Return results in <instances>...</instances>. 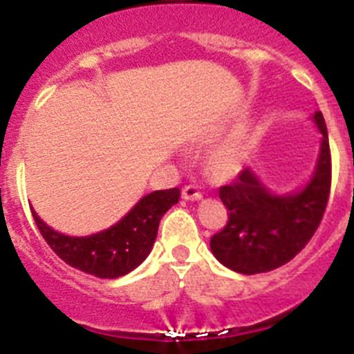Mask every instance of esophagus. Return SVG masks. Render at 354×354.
Wrapping results in <instances>:
<instances>
[{"label": "esophagus", "mask_w": 354, "mask_h": 354, "mask_svg": "<svg viewBox=\"0 0 354 354\" xmlns=\"http://www.w3.org/2000/svg\"><path fill=\"white\" fill-rule=\"evenodd\" d=\"M183 198L189 200V202H196V200L202 198V193L198 192L196 186H184L183 187Z\"/></svg>", "instance_id": "1"}]
</instances>
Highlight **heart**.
I'll list each match as a JSON object with an SVG mask.
<instances>
[{"instance_id": "heart-1", "label": "heart", "mask_w": 354, "mask_h": 354, "mask_svg": "<svg viewBox=\"0 0 354 354\" xmlns=\"http://www.w3.org/2000/svg\"><path fill=\"white\" fill-rule=\"evenodd\" d=\"M241 162H243V147L239 140H230L212 150L211 168L220 177L236 174L241 168Z\"/></svg>"}]
</instances>
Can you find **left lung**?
Segmentation results:
<instances>
[{
	"instance_id": "obj_1",
	"label": "left lung",
	"mask_w": 354,
	"mask_h": 354,
	"mask_svg": "<svg viewBox=\"0 0 354 354\" xmlns=\"http://www.w3.org/2000/svg\"><path fill=\"white\" fill-rule=\"evenodd\" d=\"M321 147L310 179L299 189L274 193L252 168L230 186L220 187L228 221L211 237V252L225 268L243 274L273 271L305 248L323 220L331 183L326 124L321 111L312 115Z\"/></svg>"
}]
</instances>
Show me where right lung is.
I'll return each instance as SVG.
<instances>
[{"label": "right lung", "mask_w": 354, "mask_h": 354, "mask_svg": "<svg viewBox=\"0 0 354 354\" xmlns=\"http://www.w3.org/2000/svg\"><path fill=\"white\" fill-rule=\"evenodd\" d=\"M179 198V187L149 193L122 220L90 236H67L40 220L33 207L31 214L46 243L62 261L83 273L111 280L131 273L149 257L162 214Z\"/></svg>", "instance_id": "right-lung-1"}]
</instances>
